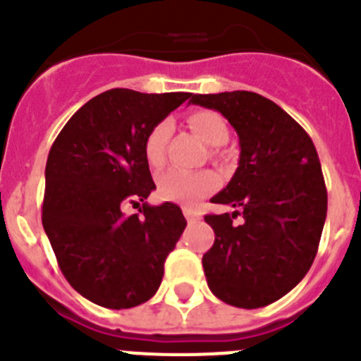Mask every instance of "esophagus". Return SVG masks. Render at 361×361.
Masks as SVG:
<instances>
[{
    "label": "esophagus",
    "instance_id": "obj_1",
    "mask_svg": "<svg viewBox=\"0 0 361 361\" xmlns=\"http://www.w3.org/2000/svg\"><path fill=\"white\" fill-rule=\"evenodd\" d=\"M183 212H184V216H186L188 222H195V220H200V212H197V209L191 208V206H184Z\"/></svg>",
    "mask_w": 361,
    "mask_h": 361
}]
</instances>
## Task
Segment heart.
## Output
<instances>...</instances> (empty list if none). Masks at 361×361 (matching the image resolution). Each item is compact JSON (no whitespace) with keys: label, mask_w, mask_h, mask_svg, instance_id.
<instances>
[{"label":"heart","mask_w":361,"mask_h":361,"mask_svg":"<svg viewBox=\"0 0 361 361\" xmlns=\"http://www.w3.org/2000/svg\"><path fill=\"white\" fill-rule=\"evenodd\" d=\"M190 128L209 146H222L228 141L226 121L212 110H197L188 117ZM171 123L161 121L145 139V157L152 168H161L166 161V145L170 139ZM219 186V177L209 170L188 171L168 170L157 178V193L161 199L180 204H195Z\"/></svg>","instance_id":"heart-1"}]
</instances>
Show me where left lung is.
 Wrapping results in <instances>:
<instances>
[{
    "instance_id": "1",
    "label": "left lung",
    "mask_w": 361,
    "mask_h": 361,
    "mask_svg": "<svg viewBox=\"0 0 361 361\" xmlns=\"http://www.w3.org/2000/svg\"><path fill=\"white\" fill-rule=\"evenodd\" d=\"M190 103L220 111L240 146L237 171L212 199L237 212L204 216L215 231L202 257L209 289L235 307L273 304L317 257L327 215L317 148L289 114L255 92L199 94ZM237 214L245 219L240 226L232 224Z\"/></svg>"
}]
</instances>
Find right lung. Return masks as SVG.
Instances as JSON below:
<instances>
[{"mask_svg": "<svg viewBox=\"0 0 361 361\" xmlns=\"http://www.w3.org/2000/svg\"><path fill=\"white\" fill-rule=\"evenodd\" d=\"M190 97L103 92L70 117L50 148L44 233L70 286L101 307L130 309L152 298L186 228L177 204L145 202L155 190L145 139ZM126 203L142 215L124 216Z\"/></svg>", "mask_w": 361, "mask_h": 361, "instance_id": "1", "label": "right lung"}]
</instances>
